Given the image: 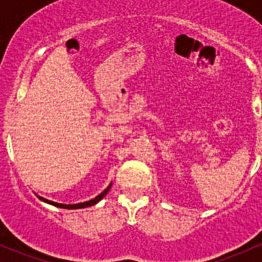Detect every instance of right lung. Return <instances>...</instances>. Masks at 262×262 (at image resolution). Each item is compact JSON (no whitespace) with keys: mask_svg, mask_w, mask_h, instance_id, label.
Listing matches in <instances>:
<instances>
[{"mask_svg":"<svg viewBox=\"0 0 262 262\" xmlns=\"http://www.w3.org/2000/svg\"><path fill=\"white\" fill-rule=\"evenodd\" d=\"M110 187H112V182H110L109 186L106 187V189L104 190V191L101 192V194L97 195L96 198H94V199L89 200V202H83V203H78V204H60V203H55V202H52V200H48L46 199V198H41V196H38L39 199L41 200V202L44 203H48L50 205H54V207L57 208H63V209H82V208H87V207H92V205L97 204V203L100 202V200L102 199V198L105 196V195L107 194V191L110 190Z\"/></svg>","mask_w":262,"mask_h":262,"instance_id":"right-lung-1","label":"right lung"}]
</instances>
